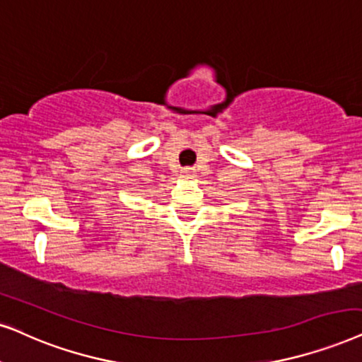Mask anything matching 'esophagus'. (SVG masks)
I'll use <instances>...</instances> for the list:
<instances>
[{"instance_id": "obj_1", "label": "esophagus", "mask_w": 362, "mask_h": 362, "mask_svg": "<svg viewBox=\"0 0 362 362\" xmlns=\"http://www.w3.org/2000/svg\"><path fill=\"white\" fill-rule=\"evenodd\" d=\"M181 176L186 177V180H191V177L196 176V171L192 168H182L181 170Z\"/></svg>"}]
</instances>
